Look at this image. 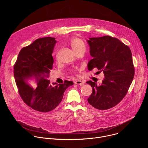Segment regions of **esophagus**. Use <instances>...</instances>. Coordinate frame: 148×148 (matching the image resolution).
I'll return each instance as SVG.
<instances>
[{"mask_svg":"<svg viewBox=\"0 0 148 148\" xmlns=\"http://www.w3.org/2000/svg\"><path fill=\"white\" fill-rule=\"evenodd\" d=\"M74 83L75 84H77V85H79L81 86H84V84L85 82H84L83 81H81V80H77V81H75L74 82Z\"/></svg>","mask_w":148,"mask_h":148,"instance_id":"34e87169","label":"esophagus"}]
</instances>
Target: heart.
Masks as SVG:
<instances>
[{
  "label": "heart",
  "mask_w": 148,
  "mask_h": 148,
  "mask_svg": "<svg viewBox=\"0 0 148 148\" xmlns=\"http://www.w3.org/2000/svg\"><path fill=\"white\" fill-rule=\"evenodd\" d=\"M70 46L75 53L85 51L86 46L83 41L79 38L74 37L70 41Z\"/></svg>",
  "instance_id": "b5f03b06"
}]
</instances>
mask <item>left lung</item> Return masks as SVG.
<instances>
[{"label": "left lung", "instance_id": "left-lung-1", "mask_svg": "<svg viewBox=\"0 0 148 148\" xmlns=\"http://www.w3.org/2000/svg\"><path fill=\"white\" fill-rule=\"evenodd\" d=\"M87 41L93 57L88 62V70L97 68L105 77L99 86L92 81L87 82L92 88L88 102L98 110H108L123 98L134 79L132 53L128 46L109 36L89 38Z\"/></svg>", "mask_w": 148, "mask_h": 148}]
</instances>
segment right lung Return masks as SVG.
<instances>
[{
	"instance_id": "add662e5",
	"label": "right lung",
	"mask_w": 148,
	"mask_h": 148,
	"mask_svg": "<svg viewBox=\"0 0 148 148\" xmlns=\"http://www.w3.org/2000/svg\"><path fill=\"white\" fill-rule=\"evenodd\" d=\"M57 43L55 38H38L20 50L14 66V76L19 94L33 109L47 112L56 108L66 89L74 83L50 84L54 60L52 53Z\"/></svg>"
}]
</instances>
